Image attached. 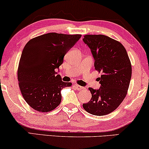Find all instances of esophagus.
Returning <instances> with one entry per match:
<instances>
[{
  "label": "esophagus",
  "instance_id": "1",
  "mask_svg": "<svg viewBox=\"0 0 149 149\" xmlns=\"http://www.w3.org/2000/svg\"><path fill=\"white\" fill-rule=\"evenodd\" d=\"M74 87L76 88L77 90H78V91H81V90H84V88L83 86H79L77 84H74Z\"/></svg>",
  "mask_w": 149,
  "mask_h": 149
}]
</instances>
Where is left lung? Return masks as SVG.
Here are the masks:
<instances>
[{
  "label": "left lung",
  "instance_id": "8db88e82",
  "mask_svg": "<svg viewBox=\"0 0 149 149\" xmlns=\"http://www.w3.org/2000/svg\"><path fill=\"white\" fill-rule=\"evenodd\" d=\"M84 43L91 49L95 68L102 73L97 79L100 88H89L91 100L83 107L92 115L102 116L115 111L125 98L131 79L132 68L125 47L107 36L85 35Z\"/></svg>",
  "mask_w": 149,
  "mask_h": 149
}]
</instances>
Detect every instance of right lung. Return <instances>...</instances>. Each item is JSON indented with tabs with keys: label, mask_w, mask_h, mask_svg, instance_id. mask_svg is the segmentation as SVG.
Wrapping results in <instances>:
<instances>
[{
	"label": "right lung",
	"mask_w": 149,
	"mask_h": 149,
	"mask_svg": "<svg viewBox=\"0 0 149 149\" xmlns=\"http://www.w3.org/2000/svg\"><path fill=\"white\" fill-rule=\"evenodd\" d=\"M81 35L47 33L27 42L18 70V85L24 100L33 109L49 112L59 105L61 91L72 85L64 82L56 70L65 54Z\"/></svg>",
	"instance_id": "obj_1"
}]
</instances>
